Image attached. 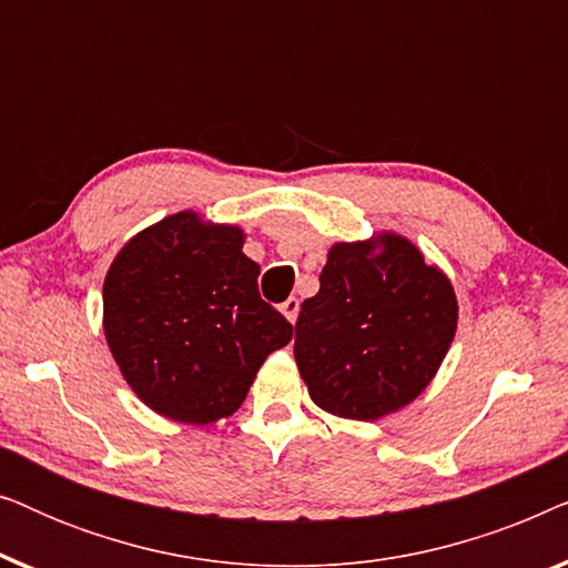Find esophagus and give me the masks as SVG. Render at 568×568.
I'll list each match as a JSON object with an SVG mask.
<instances>
[{
  "instance_id": "1",
  "label": "esophagus",
  "mask_w": 568,
  "mask_h": 568,
  "mask_svg": "<svg viewBox=\"0 0 568 568\" xmlns=\"http://www.w3.org/2000/svg\"><path fill=\"white\" fill-rule=\"evenodd\" d=\"M284 313V317L290 323H294L297 321V315H300V300L297 297H290L286 302H282V307H278Z\"/></svg>"
}]
</instances>
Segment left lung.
Masks as SVG:
<instances>
[{"instance_id": "obj_1", "label": "left lung", "mask_w": 568, "mask_h": 568, "mask_svg": "<svg viewBox=\"0 0 568 568\" xmlns=\"http://www.w3.org/2000/svg\"><path fill=\"white\" fill-rule=\"evenodd\" d=\"M455 328L449 278L410 240L383 232L331 247L294 325V359L323 410L375 422L432 383Z\"/></svg>"}]
</instances>
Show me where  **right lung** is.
Returning a JSON list of instances; mask_svg holds the SVG:
<instances>
[{
    "label": "right lung",
    "instance_id": "right-lung-1",
    "mask_svg": "<svg viewBox=\"0 0 568 568\" xmlns=\"http://www.w3.org/2000/svg\"><path fill=\"white\" fill-rule=\"evenodd\" d=\"M243 230L178 212L131 237L108 268L103 328L121 375L160 416L212 424L243 406L292 323L261 300Z\"/></svg>",
    "mask_w": 568,
    "mask_h": 568
}]
</instances>
